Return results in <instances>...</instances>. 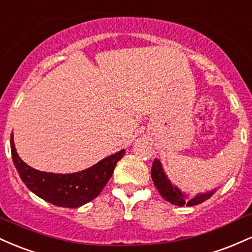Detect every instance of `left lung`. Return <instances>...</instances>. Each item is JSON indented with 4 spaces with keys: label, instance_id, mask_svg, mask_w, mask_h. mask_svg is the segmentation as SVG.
<instances>
[{
    "label": "left lung",
    "instance_id": "obj_1",
    "mask_svg": "<svg viewBox=\"0 0 252 252\" xmlns=\"http://www.w3.org/2000/svg\"><path fill=\"white\" fill-rule=\"evenodd\" d=\"M152 179L154 181L155 187L158 189L160 195L162 196L164 200L169 201L170 204L176 205V206H184V205H186V206H194V205L201 204V202H204L205 200L211 198L213 195V193L216 192V189H213L207 193L196 194L194 198L189 199L178 187L172 185V182L167 178L166 173L163 172L162 164H161L158 158H155L154 162H153Z\"/></svg>",
    "mask_w": 252,
    "mask_h": 252
}]
</instances>
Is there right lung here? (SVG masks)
Here are the masks:
<instances>
[{
    "mask_svg": "<svg viewBox=\"0 0 252 252\" xmlns=\"http://www.w3.org/2000/svg\"><path fill=\"white\" fill-rule=\"evenodd\" d=\"M10 149L15 168L26 186L45 201L67 209L83 206L99 195L112 176L116 163L126 153L124 149L120 150L82 172L54 174L40 172L26 164L17 155L13 134L10 136Z\"/></svg>",
    "mask_w": 252,
    "mask_h": 252,
    "instance_id": "add662e5",
    "label": "right lung"
}]
</instances>
